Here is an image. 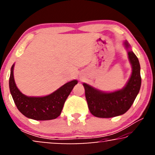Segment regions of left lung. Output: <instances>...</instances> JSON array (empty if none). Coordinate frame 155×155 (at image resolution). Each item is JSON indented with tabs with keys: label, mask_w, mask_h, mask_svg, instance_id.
Instances as JSON below:
<instances>
[{
	"label": "left lung",
	"mask_w": 155,
	"mask_h": 155,
	"mask_svg": "<svg viewBox=\"0 0 155 155\" xmlns=\"http://www.w3.org/2000/svg\"><path fill=\"white\" fill-rule=\"evenodd\" d=\"M125 45L126 48L129 47L127 42H125ZM128 54L133 72L124 89L114 92L104 93L89 84H83L89 110L93 116L98 118H111L122 115L134 102L141 86L140 65L132 51H129Z\"/></svg>",
	"instance_id": "obj_1"
}]
</instances>
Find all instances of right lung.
<instances>
[{"label":"right lung","mask_w":155,"mask_h":155,"mask_svg":"<svg viewBox=\"0 0 155 155\" xmlns=\"http://www.w3.org/2000/svg\"><path fill=\"white\" fill-rule=\"evenodd\" d=\"M12 65L9 80L10 91L17 108L27 118L37 120L55 119L61 115L63 105L77 80L65 84L56 92L42 97H27L22 94L17 87L13 76Z\"/></svg>","instance_id":"1"}]
</instances>
